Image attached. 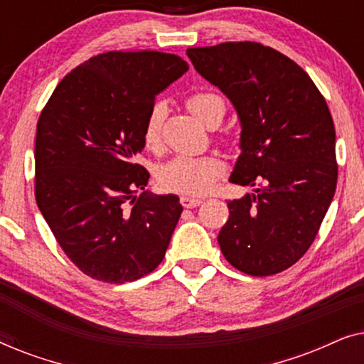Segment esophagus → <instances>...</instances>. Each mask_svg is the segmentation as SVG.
Instances as JSON below:
<instances>
[{
	"label": "esophagus",
	"mask_w": 364,
	"mask_h": 364,
	"mask_svg": "<svg viewBox=\"0 0 364 364\" xmlns=\"http://www.w3.org/2000/svg\"><path fill=\"white\" fill-rule=\"evenodd\" d=\"M181 203H182V207H186V208H196V207L200 205L202 200H200V198H193V197H188V196H182L181 197Z\"/></svg>",
	"instance_id": "obj_1"
}]
</instances>
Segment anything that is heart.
Wrapping results in <instances>:
<instances>
[{
    "mask_svg": "<svg viewBox=\"0 0 364 364\" xmlns=\"http://www.w3.org/2000/svg\"><path fill=\"white\" fill-rule=\"evenodd\" d=\"M186 106L198 121L208 127L215 122L220 124L223 114H225V104L222 97L210 91L192 94L186 101ZM162 119L164 106L156 104L149 111L142 127V141L146 147L156 149L159 146ZM223 172H225V166L217 156H177L159 168L157 182L164 192L197 197L210 192L220 181Z\"/></svg>",
    "mask_w": 364,
    "mask_h": 364,
    "instance_id": "heart-1",
    "label": "heart"
}]
</instances>
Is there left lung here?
<instances>
[{
  "label": "left lung",
  "mask_w": 364,
  "mask_h": 364,
  "mask_svg": "<svg viewBox=\"0 0 364 364\" xmlns=\"http://www.w3.org/2000/svg\"><path fill=\"white\" fill-rule=\"evenodd\" d=\"M187 56L240 117L242 152L230 182L257 186L227 203L218 245L237 270L275 275L305 255L335 196L330 109L303 68L270 46L220 43L187 49Z\"/></svg>",
  "instance_id": "left-lung-1"
}]
</instances>
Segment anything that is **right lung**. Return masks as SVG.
Here are the masks:
<instances>
[{"label": "right lung", "instance_id": "right-lung-1", "mask_svg": "<svg viewBox=\"0 0 364 364\" xmlns=\"http://www.w3.org/2000/svg\"><path fill=\"white\" fill-rule=\"evenodd\" d=\"M181 56L107 51L58 84L38 121L34 196L69 260L106 283L156 270L176 228L178 197L151 196L142 127L156 96L187 73Z\"/></svg>", "mask_w": 364, "mask_h": 364}]
</instances>
